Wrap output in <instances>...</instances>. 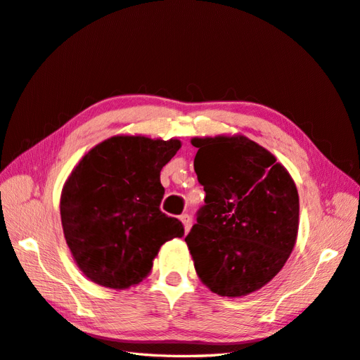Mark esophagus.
<instances>
[{"mask_svg": "<svg viewBox=\"0 0 360 360\" xmlns=\"http://www.w3.org/2000/svg\"><path fill=\"white\" fill-rule=\"evenodd\" d=\"M181 222L184 224V229H186V233L191 229V218H190V214H181Z\"/></svg>", "mask_w": 360, "mask_h": 360, "instance_id": "1", "label": "esophagus"}]
</instances>
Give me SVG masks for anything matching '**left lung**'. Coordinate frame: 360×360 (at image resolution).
<instances>
[{
	"mask_svg": "<svg viewBox=\"0 0 360 360\" xmlns=\"http://www.w3.org/2000/svg\"><path fill=\"white\" fill-rule=\"evenodd\" d=\"M205 205L186 238L195 269L219 296H247L269 283L293 252L299 195L285 167L242 135L193 138Z\"/></svg>",
	"mask_w": 360,
	"mask_h": 360,
	"instance_id": "obj_1",
	"label": "left lung"
}]
</instances>
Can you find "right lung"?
<instances>
[{"instance_id": "right-lung-1", "label": "right lung", "mask_w": 360, "mask_h": 360, "mask_svg": "<svg viewBox=\"0 0 360 360\" xmlns=\"http://www.w3.org/2000/svg\"><path fill=\"white\" fill-rule=\"evenodd\" d=\"M179 139L112 136L82 156L61 193V222L75 262L87 278L124 290L147 278L162 244L184 236L161 212V170Z\"/></svg>"}]
</instances>
